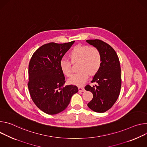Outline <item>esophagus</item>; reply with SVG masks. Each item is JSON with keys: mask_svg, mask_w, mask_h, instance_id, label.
<instances>
[{"mask_svg": "<svg viewBox=\"0 0 147 147\" xmlns=\"http://www.w3.org/2000/svg\"><path fill=\"white\" fill-rule=\"evenodd\" d=\"M78 89H79V92H85V89L82 87H80V86H79L78 87Z\"/></svg>", "mask_w": 147, "mask_h": 147, "instance_id": "esophagus-1", "label": "esophagus"}]
</instances>
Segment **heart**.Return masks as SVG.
Masks as SVG:
<instances>
[{
	"mask_svg": "<svg viewBox=\"0 0 147 147\" xmlns=\"http://www.w3.org/2000/svg\"><path fill=\"white\" fill-rule=\"evenodd\" d=\"M68 57L71 63L78 62L77 69L79 71L69 79V84L72 85H82L86 81L88 74L94 75L101 66V54L95 47L78 45L69 51ZM59 65L62 72L65 76L69 77L72 75L71 63L69 61L62 59Z\"/></svg>",
	"mask_w": 147,
	"mask_h": 147,
	"instance_id": "b5f03b06",
	"label": "heart"
}]
</instances>
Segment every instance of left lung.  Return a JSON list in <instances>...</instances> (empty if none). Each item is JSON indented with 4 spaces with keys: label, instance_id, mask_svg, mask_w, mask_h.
Listing matches in <instances>:
<instances>
[{
    "label": "left lung",
    "instance_id": "obj_1",
    "mask_svg": "<svg viewBox=\"0 0 147 147\" xmlns=\"http://www.w3.org/2000/svg\"><path fill=\"white\" fill-rule=\"evenodd\" d=\"M86 41L96 48L102 57L100 69L91 82L97 85L93 86L88 85L85 88L93 96L88 106L95 112L104 113L115 103L120 92L121 79L119 59L115 50L106 42L97 39Z\"/></svg>",
    "mask_w": 147,
    "mask_h": 147
}]
</instances>
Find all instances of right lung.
<instances>
[{
  "instance_id": "add662e5",
  "label": "right lung",
  "mask_w": 147,
  "mask_h": 147,
  "mask_svg": "<svg viewBox=\"0 0 147 147\" xmlns=\"http://www.w3.org/2000/svg\"><path fill=\"white\" fill-rule=\"evenodd\" d=\"M75 42H50L34 52L28 65V88L32 101L42 111L56 115L67 107L73 94L78 92L74 85H67L60 68V61Z\"/></svg>"
}]
</instances>
